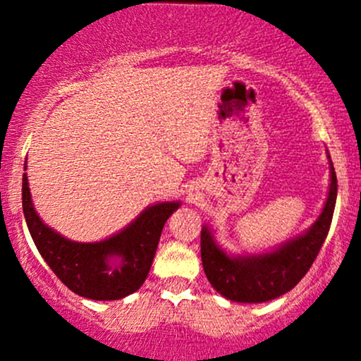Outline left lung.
Listing matches in <instances>:
<instances>
[{
    "instance_id": "obj_1",
    "label": "left lung",
    "mask_w": 361,
    "mask_h": 361,
    "mask_svg": "<svg viewBox=\"0 0 361 361\" xmlns=\"http://www.w3.org/2000/svg\"><path fill=\"white\" fill-rule=\"evenodd\" d=\"M330 159V155H329ZM330 162V187L322 214L297 238L278 248L255 255H231L207 225L201 231V258L207 281L225 298L243 304L274 300L293 288L311 269L332 224L337 199V176Z\"/></svg>"
}]
</instances>
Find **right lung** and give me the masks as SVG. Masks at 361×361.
Instances as JSON below:
<instances>
[{
	"label": "right lung",
	"instance_id": "add662e5",
	"mask_svg": "<svg viewBox=\"0 0 361 361\" xmlns=\"http://www.w3.org/2000/svg\"><path fill=\"white\" fill-rule=\"evenodd\" d=\"M24 164V171H25ZM180 201L148 206L126 228L96 243H76L43 224L23 176V209L36 248L71 292L90 300H118L140 290L150 272L160 234Z\"/></svg>",
	"mask_w": 361,
	"mask_h": 361
}]
</instances>
